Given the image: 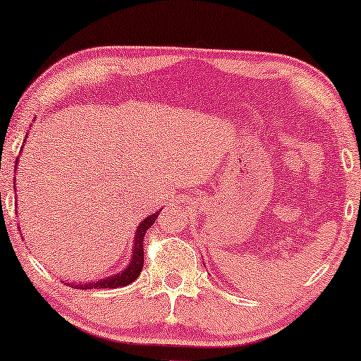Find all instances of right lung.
Masks as SVG:
<instances>
[{"mask_svg":"<svg viewBox=\"0 0 361 361\" xmlns=\"http://www.w3.org/2000/svg\"><path fill=\"white\" fill-rule=\"evenodd\" d=\"M19 159V157H18ZM18 159H16V164H18ZM14 180H16V177H14ZM16 190V189H14ZM157 215H159V210L156 212V214H152L149 216H146L145 220L141 221L140 225H137L136 228V233L133 236V250H131V259L128 266L120 273L110 276V278H103L100 281H95V283H85V284H72V283H67L68 286H77V288L80 289H116V288H121V286H128L131 284L133 281L137 279V276L141 274V269H142V263H145V250H142V238H145V233L147 230L151 228V225H154V221L157 219Z\"/></svg>","mask_w":361,"mask_h":361,"instance_id":"obj_1","label":"right lung"}]
</instances>
